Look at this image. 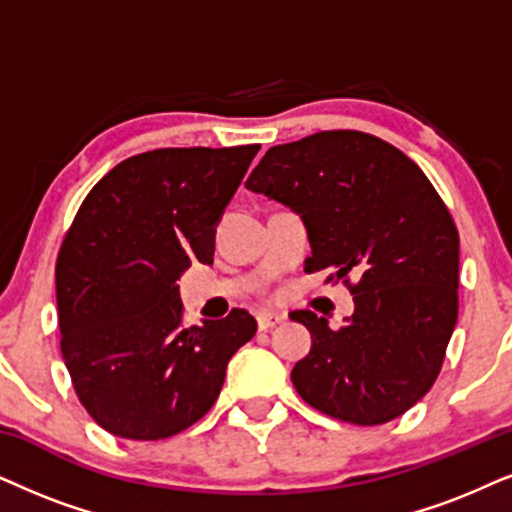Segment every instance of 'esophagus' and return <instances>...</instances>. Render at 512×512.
<instances>
[{
  "instance_id": "esophagus-1",
  "label": "esophagus",
  "mask_w": 512,
  "mask_h": 512,
  "mask_svg": "<svg viewBox=\"0 0 512 512\" xmlns=\"http://www.w3.org/2000/svg\"><path fill=\"white\" fill-rule=\"evenodd\" d=\"M283 321L281 314H274V312H262L257 316V326H260V331H269V328L278 326V323Z\"/></svg>"
}]
</instances>
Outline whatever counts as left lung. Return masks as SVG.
<instances>
[{
	"mask_svg": "<svg viewBox=\"0 0 512 512\" xmlns=\"http://www.w3.org/2000/svg\"><path fill=\"white\" fill-rule=\"evenodd\" d=\"M304 219L312 257L347 286L354 314L338 331L293 312L312 349L290 373L326 416L383 425L423 399L442 371L458 319V229L409 155L357 129L271 146L245 181Z\"/></svg>",
	"mask_w": 512,
	"mask_h": 512,
	"instance_id": "obj_1",
	"label": "left lung"
}]
</instances>
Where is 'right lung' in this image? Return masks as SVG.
Segmentation results:
<instances>
[{
	"label": "right lung",
	"mask_w": 512,
	"mask_h": 512,
	"mask_svg": "<svg viewBox=\"0 0 512 512\" xmlns=\"http://www.w3.org/2000/svg\"><path fill=\"white\" fill-rule=\"evenodd\" d=\"M260 151L155 148L103 177L56 257L61 354L103 430L155 442L212 409L226 364L257 331L245 309L184 326L177 281L212 264L215 224Z\"/></svg>",
	"instance_id": "obj_1"
}]
</instances>
